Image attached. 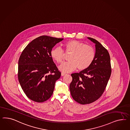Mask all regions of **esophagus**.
Returning <instances> with one entry per match:
<instances>
[{
	"mask_svg": "<svg viewBox=\"0 0 130 130\" xmlns=\"http://www.w3.org/2000/svg\"><path fill=\"white\" fill-rule=\"evenodd\" d=\"M66 74V73H64V72H61V75L62 76H63L65 75Z\"/></svg>",
	"mask_w": 130,
	"mask_h": 130,
	"instance_id": "obj_1",
	"label": "esophagus"
}]
</instances>
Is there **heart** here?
<instances>
[{
  "label": "heart",
  "mask_w": 130,
  "mask_h": 130,
  "mask_svg": "<svg viewBox=\"0 0 130 130\" xmlns=\"http://www.w3.org/2000/svg\"><path fill=\"white\" fill-rule=\"evenodd\" d=\"M64 51L67 53H70L69 56V61L62 64L59 69L63 72H69L75 70L87 69L95 59V53L94 48L90 45L77 40H70L64 43ZM51 55L58 64L62 63L64 59L63 50L60 47L52 50Z\"/></svg>",
  "instance_id": "obj_1"
}]
</instances>
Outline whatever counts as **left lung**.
<instances>
[{
    "label": "left lung",
    "mask_w": 130,
    "mask_h": 130,
    "mask_svg": "<svg viewBox=\"0 0 130 130\" xmlns=\"http://www.w3.org/2000/svg\"><path fill=\"white\" fill-rule=\"evenodd\" d=\"M88 39L95 44V59L87 69L71 74L72 80L70 85L72 98L81 105L90 104L101 96L112 71L107 50L95 39Z\"/></svg>",
    "instance_id": "obj_1"
}]
</instances>
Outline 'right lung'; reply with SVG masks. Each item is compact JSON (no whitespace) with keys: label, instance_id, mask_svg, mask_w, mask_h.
I'll return each instance as SVG.
<instances>
[{"label":"right lung","instance_id":"1","mask_svg":"<svg viewBox=\"0 0 130 130\" xmlns=\"http://www.w3.org/2000/svg\"><path fill=\"white\" fill-rule=\"evenodd\" d=\"M63 38L42 35L30 42L18 60V79L28 98L42 103L53 95L61 72L51 55L53 48Z\"/></svg>","mask_w":130,"mask_h":130}]
</instances>
